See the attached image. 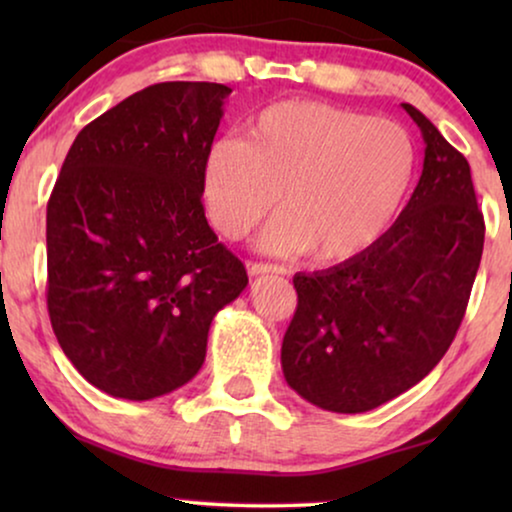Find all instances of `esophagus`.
<instances>
[{"instance_id":"34e87169","label":"esophagus","mask_w":512,"mask_h":512,"mask_svg":"<svg viewBox=\"0 0 512 512\" xmlns=\"http://www.w3.org/2000/svg\"><path fill=\"white\" fill-rule=\"evenodd\" d=\"M247 270H249L251 277H258V275H284V272H286L282 265H272V263H249Z\"/></svg>"}]
</instances>
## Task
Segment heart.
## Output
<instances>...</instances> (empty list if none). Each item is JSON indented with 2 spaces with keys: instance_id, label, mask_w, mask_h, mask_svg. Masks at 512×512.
<instances>
[{
  "instance_id": "obj_1",
  "label": "heart",
  "mask_w": 512,
  "mask_h": 512,
  "mask_svg": "<svg viewBox=\"0 0 512 512\" xmlns=\"http://www.w3.org/2000/svg\"><path fill=\"white\" fill-rule=\"evenodd\" d=\"M415 174V144L391 118L314 100L265 107L244 142L221 139L202 165L209 219L242 240L277 205L265 254L312 251L335 263L359 256L396 219Z\"/></svg>"
}]
</instances>
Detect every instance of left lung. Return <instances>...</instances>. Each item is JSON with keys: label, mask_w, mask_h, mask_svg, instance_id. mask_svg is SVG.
Masks as SVG:
<instances>
[{"label": "left lung", "mask_w": 512, "mask_h": 512, "mask_svg": "<svg viewBox=\"0 0 512 512\" xmlns=\"http://www.w3.org/2000/svg\"><path fill=\"white\" fill-rule=\"evenodd\" d=\"M424 139L419 184L373 247L298 272L282 342L289 387L321 410L356 415L422 382L450 349L478 275L485 221L468 160L412 104Z\"/></svg>", "instance_id": "obj_1"}]
</instances>
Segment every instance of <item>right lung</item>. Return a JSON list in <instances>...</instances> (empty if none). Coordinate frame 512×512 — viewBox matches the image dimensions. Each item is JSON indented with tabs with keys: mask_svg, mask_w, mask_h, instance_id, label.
I'll list each match as a JSON object with an SVG mask.
<instances>
[{
	"mask_svg": "<svg viewBox=\"0 0 512 512\" xmlns=\"http://www.w3.org/2000/svg\"><path fill=\"white\" fill-rule=\"evenodd\" d=\"M233 93L156 83L76 135L48 200V314L104 394L151 401L205 363L216 312L247 289L202 207V165Z\"/></svg>",
	"mask_w": 512,
	"mask_h": 512,
	"instance_id": "obj_1",
	"label": "right lung"
}]
</instances>
